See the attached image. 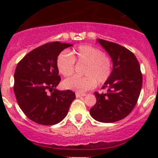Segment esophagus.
<instances>
[{
  "label": "esophagus",
  "mask_w": 158,
  "mask_h": 158,
  "mask_svg": "<svg viewBox=\"0 0 158 158\" xmlns=\"http://www.w3.org/2000/svg\"><path fill=\"white\" fill-rule=\"evenodd\" d=\"M75 95H76V98H80V97L86 96V94H81V93H78V92H76V93H75Z\"/></svg>",
  "instance_id": "34e87169"
}]
</instances>
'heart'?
<instances>
[{
    "label": "heart",
    "mask_w": 158,
    "mask_h": 158,
    "mask_svg": "<svg viewBox=\"0 0 158 158\" xmlns=\"http://www.w3.org/2000/svg\"><path fill=\"white\" fill-rule=\"evenodd\" d=\"M75 62L84 64L82 74L84 76L72 77L63 82L67 89L78 93H84L95 87L97 84H103L111 76L112 60L100 48L91 45H81L69 53L62 52L56 58L58 71L64 77L71 76L74 72Z\"/></svg>",
    "instance_id": "obj_1"
}]
</instances>
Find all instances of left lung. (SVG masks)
<instances>
[{
    "mask_svg": "<svg viewBox=\"0 0 158 158\" xmlns=\"http://www.w3.org/2000/svg\"><path fill=\"white\" fill-rule=\"evenodd\" d=\"M113 61L111 76L102 86L106 94L95 92L96 104L90 109L92 117L112 123L126 117L137 103L143 84L139 63L132 52L117 43L98 38Z\"/></svg>",
    "mask_w": 158,
    "mask_h": 158,
    "instance_id": "obj_1",
    "label": "left lung"
}]
</instances>
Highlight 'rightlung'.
<instances>
[{"instance_id": "right-lung-1", "label": "right lung", "mask_w": 158, "mask_h": 158, "mask_svg": "<svg viewBox=\"0 0 158 158\" xmlns=\"http://www.w3.org/2000/svg\"><path fill=\"white\" fill-rule=\"evenodd\" d=\"M71 46L60 42L46 43L24 56L16 66L14 75L16 100L26 116L33 122L43 125L60 122L75 98L71 90L56 89L60 82L56 58Z\"/></svg>"}]
</instances>
